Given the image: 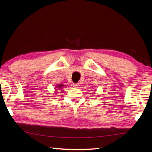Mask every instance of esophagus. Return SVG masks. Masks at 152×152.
<instances>
[{
    "label": "esophagus",
    "mask_w": 152,
    "mask_h": 152,
    "mask_svg": "<svg viewBox=\"0 0 152 152\" xmlns=\"http://www.w3.org/2000/svg\"><path fill=\"white\" fill-rule=\"evenodd\" d=\"M73 86L75 88H78L79 86V83H74Z\"/></svg>",
    "instance_id": "1"
}]
</instances>
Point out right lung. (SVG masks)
<instances>
[{"mask_svg":"<svg viewBox=\"0 0 152 152\" xmlns=\"http://www.w3.org/2000/svg\"><path fill=\"white\" fill-rule=\"evenodd\" d=\"M64 85H59V86H58V88H61V87H62V86H63Z\"/></svg>","mask_w":152,"mask_h":152,"instance_id":"right-lung-1","label":"right lung"}]
</instances>
